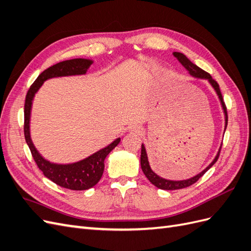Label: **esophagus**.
Listing matches in <instances>:
<instances>
[{"label":"esophagus","instance_id":"34e87169","mask_svg":"<svg viewBox=\"0 0 251 251\" xmlns=\"http://www.w3.org/2000/svg\"><path fill=\"white\" fill-rule=\"evenodd\" d=\"M133 131H134V132H136V133H140V131H139V128H138V127H134V128H133Z\"/></svg>","mask_w":251,"mask_h":251}]
</instances>
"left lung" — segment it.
<instances>
[{
	"label": "left lung",
	"mask_w": 251,
	"mask_h": 251,
	"mask_svg": "<svg viewBox=\"0 0 251 251\" xmlns=\"http://www.w3.org/2000/svg\"><path fill=\"white\" fill-rule=\"evenodd\" d=\"M174 55L178 58L179 62L183 65L186 69L188 70V72L191 73L193 76L195 77H198V78H205V79H208V81L211 83V86L215 88V90L217 91V94L219 95L220 100H221L222 103V107L225 113V127L227 126V119H228V116H227V110H226V105L225 102L223 100V96L221 91H220V87H219V83L210 76V74L207 73L206 71L202 70L201 68H199L198 66H196L194 63H192L191 60H189L183 53H180V52H174ZM220 151H221V148L219 150V153L216 156V158L214 159V161H212L206 169H205L203 172H201L200 174L197 175V176L191 178V179H187V180H182V181H171V180H165L161 177L157 176V175L151 170V166L149 164V160H148V155H147V151H146V148H144L143 144H141V156H140V164H141V169L143 174L146 175V177L150 180V182L151 184H154L155 186H157L158 188L160 189H165V191H174V189H180V188H185L191 186L192 184L196 183L197 181H198L203 175L206 173L212 165H214L218 158L220 156Z\"/></svg>",
	"instance_id": "obj_1"
}]
</instances>
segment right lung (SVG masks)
Instances as JSON below:
<instances>
[{"mask_svg":"<svg viewBox=\"0 0 251 251\" xmlns=\"http://www.w3.org/2000/svg\"><path fill=\"white\" fill-rule=\"evenodd\" d=\"M91 64H92V60L74 58L49 67L48 69L43 71L30 86L26 95L24 107V135L36 165L39 166V169L44 173L45 176L52 182H54L55 184L65 188L73 189V191H85V189H89L98 183L103 174L104 159L114 148L117 147V144L120 142V138L79 162L72 164L51 163L45 160L39 154V151L33 146L31 138H30V110H31L33 96L45 80L57 76L85 74Z\"/></svg>","mask_w":251,"mask_h":251,"instance_id":"obj_1","label":"right lung"}]
</instances>
